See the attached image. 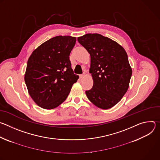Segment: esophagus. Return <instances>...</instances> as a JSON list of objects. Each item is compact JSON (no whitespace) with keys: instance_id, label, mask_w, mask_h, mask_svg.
Wrapping results in <instances>:
<instances>
[{"instance_id":"obj_1","label":"esophagus","mask_w":160,"mask_h":160,"mask_svg":"<svg viewBox=\"0 0 160 160\" xmlns=\"http://www.w3.org/2000/svg\"><path fill=\"white\" fill-rule=\"evenodd\" d=\"M84 77H85V73H83V74L80 75V78H83Z\"/></svg>"}]
</instances>
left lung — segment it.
Returning a JSON list of instances; mask_svg holds the SVG:
<instances>
[{"label":"left lung","instance_id":"obj_1","mask_svg":"<svg viewBox=\"0 0 160 160\" xmlns=\"http://www.w3.org/2000/svg\"><path fill=\"white\" fill-rule=\"evenodd\" d=\"M77 40L90 56L89 73L94 83L85 94L97 107L111 108L129 87L132 70L127 54L117 42L98 33H87Z\"/></svg>","mask_w":160,"mask_h":160}]
</instances>
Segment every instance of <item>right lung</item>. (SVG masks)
<instances>
[{
  "label": "right lung",
  "mask_w": 160,
  "mask_h": 160,
  "mask_svg": "<svg viewBox=\"0 0 160 160\" xmlns=\"http://www.w3.org/2000/svg\"><path fill=\"white\" fill-rule=\"evenodd\" d=\"M76 39L53 37L34 50L28 60L25 83L30 96L42 108L51 109L62 103L79 78L73 73L69 57Z\"/></svg>",
  "instance_id": "1"
}]
</instances>
